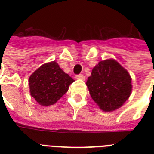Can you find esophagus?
<instances>
[{
	"label": "esophagus",
	"mask_w": 154,
	"mask_h": 154,
	"mask_svg": "<svg viewBox=\"0 0 154 154\" xmlns=\"http://www.w3.org/2000/svg\"><path fill=\"white\" fill-rule=\"evenodd\" d=\"M76 78L79 80H83V81H84V80L85 79V77L83 74H78L76 75Z\"/></svg>",
	"instance_id": "1"
}]
</instances>
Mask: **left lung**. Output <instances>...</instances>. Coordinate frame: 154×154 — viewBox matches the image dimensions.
Masks as SVG:
<instances>
[{
  "label": "left lung",
  "mask_w": 154,
  "mask_h": 154,
  "mask_svg": "<svg viewBox=\"0 0 154 154\" xmlns=\"http://www.w3.org/2000/svg\"><path fill=\"white\" fill-rule=\"evenodd\" d=\"M130 75L117 60H102L93 69L86 85L94 102L105 112L122 107L132 92Z\"/></svg>",
  "instance_id": "8db88e82"
}]
</instances>
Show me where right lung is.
<instances>
[{"mask_svg":"<svg viewBox=\"0 0 154 154\" xmlns=\"http://www.w3.org/2000/svg\"><path fill=\"white\" fill-rule=\"evenodd\" d=\"M73 82L56 61L45 63L29 78L30 95L39 105L49 106L55 104Z\"/></svg>","mask_w":154,"mask_h":154,"instance_id":"right-lung-1","label":"right lung"}]
</instances>
